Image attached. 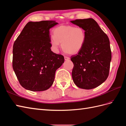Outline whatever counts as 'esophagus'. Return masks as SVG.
<instances>
[{"label":"esophagus","instance_id":"obj_1","mask_svg":"<svg viewBox=\"0 0 126 126\" xmlns=\"http://www.w3.org/2000/svg\"><path fill=\"white\" fill-rule=\"evenodd\" d=\"M64 58H65V60H68L70 59V58H69V57H66V56L64 57Z\"/></svg>","mask_w":126,"mask_h":126}]
</instances>
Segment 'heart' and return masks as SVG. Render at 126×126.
Masks as SVG:
<instances>
[{
	"label": "heart",
	"instance_id": "heart-1",
	"mask_svg": "<svg viewBox=\"0 0 126 126\" xmlns=\"http://www.w3.org/2000/svg\"><path fill=\"white\" fill-rule=\"evenodd\" d=\"M86 40V32L81 27L61 26L53 30V36L50 37L51 47L55 51L59 48L60 43L66 53H78L83 47Z\"/></svg>",
	"mask_w": 126,
	"mask_h": 126
}]
</instances>
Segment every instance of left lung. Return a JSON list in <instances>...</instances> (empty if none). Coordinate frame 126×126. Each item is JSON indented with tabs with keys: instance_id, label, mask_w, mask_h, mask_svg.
Returning <instances> with one entry per match:
<instances>
[{
	"instance_id": "left-lung-1",
	"label": "left lung",
	"mask_w": 126,
	"mask_h": 126,
	"mask_svg": "<svg viewBox=\"0 0 126 126\" xmlns=\"http://www.w3.org/2000/svg\"><path fill=\"white\" fill-rule=\"evenodd\" d=\"M70 22L86 32L83 47L78 54L70 58L74 63V83L84 89L95 88L105 82L109 74L112 56L109 37L92 18Z\"/></svg>"
}]
</instances>
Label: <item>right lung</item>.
Returning a JSON list of instances; mask_svg holds the SVG:
<instances>
[{
    "label": "right lung",
    "instance_id": "obj_1",
    "mask_svg": "<svg viewBox=\"0 0 126 126\" xmlns=\"http://www.w3.org/2000/svg\"><path fill=\"white\" fill-rule=\"evenodd\" d=\"M55 21L29 22L13 47V68L21 86L32 91H44L53 84L56 70L64 57L51 50L50 29Z\"/></svg>",
    "mask_w": 126,
    "mask_h": 126
}]
</instances>
